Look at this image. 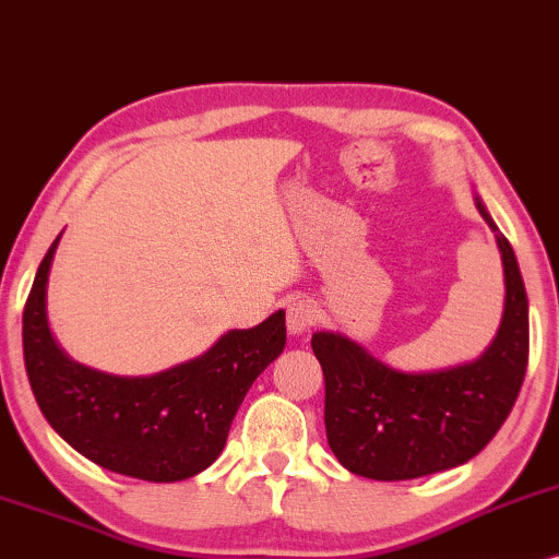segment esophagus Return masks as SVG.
Masks as SVG:
<instances>
[{
  "mask_svg": "<svg viewBox=\"0 0 559 559\" xmlns=\"http://www.w3.org/2000/svg\"><path fill=\"white\" fill-rule=\"evenodd\" d=\"M317 319H319V311L317 306H313V300L293 298L290 304H287L285 324L287 330H290V335H304L306 330H311L313 324H317Z\"/></svg>",
  "mask_w": 559,
  "mask_h": 559,
  "instance_id": "obj_1",
  "label": "esophagus"
}]
</instances>
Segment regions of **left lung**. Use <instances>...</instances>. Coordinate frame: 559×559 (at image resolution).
<instances>
[{"label": "left lung", "instance_id": "left-lung-1", "mask_svg": "<svg viewBox=\"0 0 559 559\" xmlns=\"http://www.w3.org/2000/svg\"><path fill=\"white\" fill-rule=\"evenodd\" d=\"M504 266L497 337L475 361L438 372H399L341 332H317L324 372V428L354 475L412 480L465 465L510 417L528 367V296L507 237L475 195Z\"/></svg>", "mask_w": 559, "mask_h": 559}]
</instances>
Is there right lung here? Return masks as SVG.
Returning <instances> with one entry per match:
<instances>
[{
  "label": "right lung",
  "mask_w": 559,
  "mask_h": 559,
  "mask_svg": "<svg viewBox=\"0 0 559 559\" xmlns=\"http://www.w3.org/2000/svg\"><path fill=\"white\" fill-rule=\"evenodd\" d=\"M58 240L39 263L23 309V359L47 423L94 465L174 483L216 462L242 399L285 348V311L229 330L198 359L150 378H118L68 359L47 322V280Z\"/></svg>",
  "instance_id": "obj_1"
}]
</instances>
